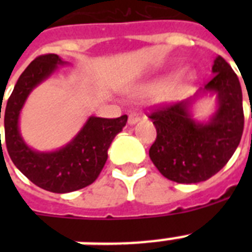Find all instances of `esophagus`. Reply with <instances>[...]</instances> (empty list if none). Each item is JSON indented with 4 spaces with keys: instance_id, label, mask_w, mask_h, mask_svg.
I'll list each match as a JSON object with an SVG mask.
<instances>
[{
    "instance_id": "esophagus-1",
    "label": "esophagus",
    "mask_w": 252,
    "mask_h": 252,
    "mask_svg": "<svg viewBox=\"0 0 252 252\" xmlns=\"http://www.w3.org/2000/svg\"><path fill=\"white\" fill-rule=\"evenodd\" d=\"M140 115L138 114H130L129 118H128V123H129L130 126H134V124H137L140 122Z\"/></svg>"
}]
</instances>
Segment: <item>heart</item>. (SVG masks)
I'll return each instance as SVG.
<instances>
[{
	"instance_id": "heart-1",
	"label": "heart",
	"mask_w": 252,
	"mask_h": 252,
	"mask_svg": "<svg viewBox=\"0 0 252 252\" xmlns=\"http://www.w3.org/2000/svg\"><path fill=\"white\" fill-rule=\"evenodd\" d=\"M195 72L191 69H183V70H170L158 77H154L152 80L146 81L136 89L137 95L154 94L158 91L166 90L168 98H175L182 91L195 80Z\"/></svg>"
}]
</instances>
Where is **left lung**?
Here are the masks:
<instances>
[{
	"label": "left lung",
	"instance_id": "obj_1",
	"mask_svg": "<svg viewBox=\"0 0 252 252\" xmlns=\"http://www.w3.org/2000/svg\"><path fill=\"white\" fill-rule=\"evenodd\" d=\"M212 73L213 78L193 96L149 116L157 129L150 159L162 175L176 183H199L217 174L242 137L245 118L238 77L221 56L213 61ZM207 94L216 95V110L207 121H197L193 107Z\"/></svg>",
	"mask_w": 252,
	"mask_h": 252
}]
</instances>
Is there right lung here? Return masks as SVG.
<instances>
[{"label": "right lung", "instance_id": "right-lung-1", "mask_svg": "<svg viewBox=\"0 0 252 252\" xmlns=\"http://www.w3.org/2000/svg\"><path fill=\"white\" fill-rule=\"evenodd\" d=\"M68 64L53 53L36 57L18 78L3 111L6 148L13 163L37 187L55 193H68L93 183L106 163L115 136L128 120L126 115L118 119L89 116L80 132L59 149L40 152L27 145L19 128L26 100L59 66Z\"/></svg>", "mask_w": 252, "mask_h": 252}]
</instances>
